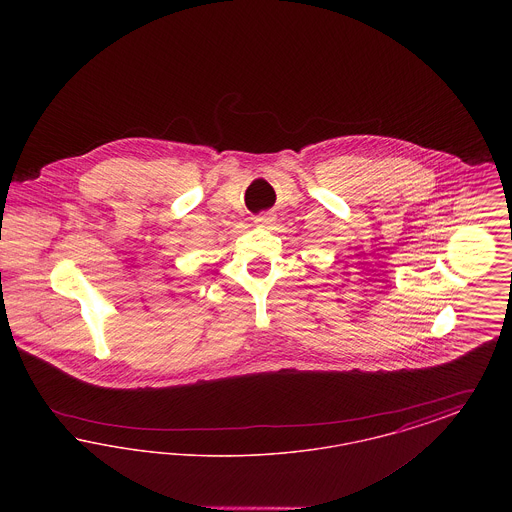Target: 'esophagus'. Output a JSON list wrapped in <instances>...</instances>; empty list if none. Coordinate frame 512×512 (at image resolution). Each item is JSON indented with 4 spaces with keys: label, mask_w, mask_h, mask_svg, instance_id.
<instances>
[{
    "label": "esophagus",
    "mask_w": 512,
    "mask_h": 512,
    "mask_svg": "<svg viewBox=\"0 0 512 512\" xmlns=\"http://www.w3.org/2000/svg\"><path fill=\"white\" fill-rule=\"evenodd\" d=\"M257 224H261V226H270L272 222H274V217H272V213H263V215H259L257 219H255Z\"/></svg>",
    "instance_id": "obj_1"
}]
</instances>
